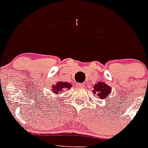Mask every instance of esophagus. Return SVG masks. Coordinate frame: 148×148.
Wrapping results in <instances>:
<instances>
[{
    "mask_svg": "<svg viewBox=\"0 0 148 148\" xmlns=\"http://www.w3.org/2000/svg\"><path fill=\"white\" fill-rule=\"evenodd\" d=\"M84 84H77V86L79 88H80V89H83V88L84 87Z\"/></svg>",
    "mask_w": 148,
    "mask_h": 148,
    "instance_id": "1",
    "label": "esophagus"
}]
</instances>
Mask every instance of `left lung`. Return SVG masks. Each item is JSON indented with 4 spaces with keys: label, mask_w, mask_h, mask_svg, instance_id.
<instances>
[{
    "label": "left lung",
    "mask_w": 148,
    "mask_h": 148,
    "mask_svg": "<svg viewBox=\"0 0 148 148\" xmlns=\"http://www.w3.org/2000/svg\"><path fill=\"white\" fill-rule=\"evenodd\" d=\"M93 94L97 95L101 99H106L111 92V87L104 82H99L93 86Z\"/></svg>",
    "instance_id": "8db88e82"
}]
</instances>
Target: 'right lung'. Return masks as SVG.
<instances>
[{"mask_svg": "<svg viewBox=\"0 0 148 148\" xmlns=\"http://www.w3.org/2000/svg\"><path fill=\"white\" fill-rule=\"evenodd\" d=\"M71 87V84L68 82L59 81L55 85H53L51 91L53 94H60L64 89H69Z\"/></svg>", "mask_w": 148, "mask_h": 148, "instance_id": "add662e5", "label": "right lung"}]
</instances>
